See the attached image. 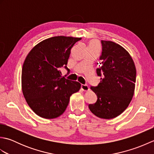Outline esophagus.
<instances>
[{"mask_svg": "<svg viewBox=\"0 0 154 154\" xmlns=\"http://www.w3.org/2000/svg\"><path fill=\"white\" fill-rule=\"evenodd\" d=\"M81 89L83 91H89V88L87 85H81Z\"/></svg>", "mask_w": 154, "mask_h": 154, "instance_id": "1", "label": "esophagus"}]
</instances>
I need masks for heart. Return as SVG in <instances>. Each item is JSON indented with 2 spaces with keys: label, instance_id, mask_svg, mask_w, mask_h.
I'll use <instances>...</instances> for the list:
<instances>
[{
  "label": "heart",
  "instance_id": "b5f03b06",
  "mask_svg": "<svg viewBox=\"0 0 154 154\" xmlns=\"http://www.w3.org/2000/svg\"><path fill=\"white\" fill-rule=\"evenodd\" d=\"M99 43L96 40H92L90 42L89 50H99Z\"/></svg>",
  "mask_w": 154,
  "mask_h": 154
}]
</instances>
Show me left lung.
Returning a JSON list of instances; mask_svg holds the SVG:
<instances>
[{
	"mask_svg": "<svg viewBox=\"0 0 154 154\" xmlns=\"http://www.w3.org/2000/svg\"><path fill=\"white\" fill-rule=\"evenodd\" d=\"M101 43L100 67L97 69L100 82L97 87H91L97 100L89 108L96 116L109 120L122 114L131 102L136 69L132 57L122 46L111 41L102 40Z\"/></svg>",
	"mask_w": 154,
	"mask_h": 154,
	"instance_id": "left-lung-1",
	"label": "left lung"
}]
</instances>
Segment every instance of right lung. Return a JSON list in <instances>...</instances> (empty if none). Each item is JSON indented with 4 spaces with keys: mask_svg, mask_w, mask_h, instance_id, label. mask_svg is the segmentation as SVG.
Returning a JSON list of instances; mask_svg holds the SVG:
<instances>
[{
    "mask_svg": "<svg viewBox=\"0 0 154 154\" xmlns=\"http://www.w3.org/2000/svg\"><path fill=\"white\" fill-rule=\"evenodd\" d=\"M81 38L55 36L42 41L32 49L22 69V90L31 109L45 119L61 116L70 97L81 84L61 77V68L67 67L71 50Z\"/></svg>",
    "mask_w": 154,
    "mask_h": 154,
    "instance_id": "add662e5",
    "label": "right lung"
}]
</instances>
